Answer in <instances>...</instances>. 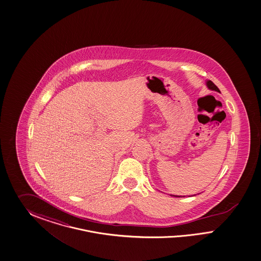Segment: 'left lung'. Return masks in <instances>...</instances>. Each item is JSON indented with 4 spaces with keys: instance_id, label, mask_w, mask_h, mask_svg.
Segmentation results:
<instances>
[{
    "instance_id": "8db88e82",
    "label": "left lung",
    "mask_w": 261,
    "mask_h": 261,
    "mask_svg": "<svg viewBox=\"0 0 261 261\" xmlns=\"http://www.w3.org/2000/svg\"><path fill=\"white\" fill-rule=\"evenodd\" d=\"M206 86H207V88H208L210 90H213V91H216V92H219V93H220L219 89H218L217 86L214 84V82L211 81V80H207V81H206ZM174 197H182V196H175V195H174Z\"/></svg>"
}]
</instances>
